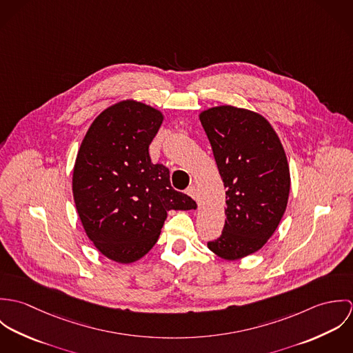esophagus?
<instances>
[{"label": "esophagus", "instance_id": "34e87169", "mask_svg": "<svg viewBox=\"0 0 353 353\" xmlns=\"http://www.w3.org/2000/svg\"><path fill=\"white\" fill-rule=\"evenodd\" d=\"M186 193H188L192 199L197 200V188H196V186H189L188 190H186Z\"/></svg>", "mask_w": 353, "mask_h": 353}]
</instances>
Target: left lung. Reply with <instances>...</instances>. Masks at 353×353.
<instances>
[{
    "instance_id": "1",
    "label": "left lung",
    "mask_w": 353,
    "mask_h": 353,
    "mask_svg": "<svg viewBox=\"0 0 353 353\" xmlns=\"http://www.w3.org/2000/svg\"><path fill=\"white\" fill-rule=\"evenodd\" d=\"M227 188L225 224L208 248L224 259L259 250L276 231L287 208L291 179L284 148L259 114L232 105L200 115Z\"/></svg>"
}]
</instances>
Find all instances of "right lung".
<instances>
[{"instance_id": "obj_1", "label": "right lung", "mask_w": 353, "mask_h": 353, "mask_svg": "<svg viewBox=\"0 0 353 353\" xmlns=\"http://www.w3.org/2000/svg\"><path fill=\"white\" fill-rule=\"evenodd\" d=\"M161 122L151 105L117 103L92 122L77 153L73 197L80 220L97 249L121 263L151 250L168 210L197 206L172 189L165 165L151 161Z\"/></svg>"}]
</instances>
